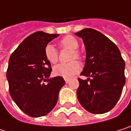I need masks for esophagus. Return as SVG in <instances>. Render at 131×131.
<instances>
[{
  "label": "esophagus",
  "mask_w": 131,
  "mask_h": 131,
  "mask_svg": "<svg viewBox=\"0 0 131 131\" xmlns=\"http://www.w3.org/2000/svg\"><path fill=\"white\" fill-rule=\"evenodd\" d=\"M69 81H70V79H65V82H66V83H69Z\"/></svg>",
  "instance_id": "1"
}]
</instances>
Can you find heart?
I'll return each instance as SVG.
<instances>
[{
	"label": "heart",
	"mask_w": 131,
	"mask_h": 131,
	"mask_svg": "<svg viewBox=\"0 0 131 131\" xmlns=\"http://www.w3.org/2000/svg\"><path fill=\"white\" fill-rule=\"evenodd\" d=\"M59 45L60 48L68 49L71 50L70 53V60L74 59H80L81 54L79 51L77 49L79 48V42L78 40L72 36H66L60 39ZM45 56L47 60L52 63L55 64L58 62L59 59V52L55 46L52 44H48L45 47ZM81 69V66L79 63L76 61H72L69 63H60L54 66L53 73L57 76H61L66 79H69L72 77L74 75L78 73Z\"/></svg>",
	"instance_id": "obj_1"
}]
</instances>
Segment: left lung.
<instances>
[{"label":"left lung","mask_w":131,"mask_h":131,"mask_svg":"<svg viewBox=\"0 0 131 131\" xmlns=\"http://www.w3.org/2000/svg\"><path fill=\"white\" fill-rule=\"evenodd\" d=\"M81 37L86 50L85 67L79 79L77 98L92 114L111 111L121 95L125 84V63L117 46L101 33L85 28L75 33Z\"/></svg>","instance_id":"left-lung-1"}]
</instances>
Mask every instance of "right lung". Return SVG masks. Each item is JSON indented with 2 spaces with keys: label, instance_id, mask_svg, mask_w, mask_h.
<instances>
[{
  "label": "right lung",
  "instance_id": "right-lung-1",
  "mask_svg": "<svg viewBox=\"0 0 131 131\" xmlns=\"http://www.w3.org/2000/svg\"><path fill=\"white\" fill-rule=\"evenodd\" d=\"M59 36L42 31L33 33L9 59L7 79L10 95L19 108L30 117L49 114L56 106L59 90L65 85L61 76L49 78L51 64L44 52L46 45Z\"/></svg>",
  "mask_w": 131,
  "mask_h": 131
}]
</instances>
